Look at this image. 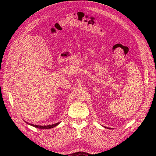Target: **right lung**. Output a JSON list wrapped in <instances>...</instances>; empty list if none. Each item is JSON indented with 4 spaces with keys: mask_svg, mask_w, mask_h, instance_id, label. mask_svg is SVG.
<instances>
[{
    "mask_svg": "<svg viewBox=\"0 0 156 156\" xmlns=\"http://www.w3.org/2000/svg\"><path fill=\"white\" fill-rule=\"evenodd\" d=\"M27 123H28V122H27ZM59 123V122H57V123L55 124H53V125H45V126H41V125H33V124H31V123H28L30 125H32L34 126V127H36V128H39V129H51V128H53V127H55V126H57L58 124Z\"/></svg>",
    "mask_w": 156,
    "mask_h": 156,
    "instance_id": "right-lung-1",
    "label": "right lung"
}]
</instances>
